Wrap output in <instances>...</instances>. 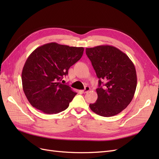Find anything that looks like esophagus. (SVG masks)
Here are the masks:
<instances>
[{
  "instance_id": "obj_1",
  "label": "esophagus",
  "mask_w": 159,
  "mask_h": 159,
  "mask_svg": "<svg viewBox=\"0 0 159 159\" xmlns=\"http://www.w3.org/2000/svg\"><path fill=\"white\" fill-rule=\"evenodd\" d=\"M89 90H90V88L89 87V86H86V87L85 88V89L82 91V92L84 93H88Z\"/></svg>"
}]
</instances>
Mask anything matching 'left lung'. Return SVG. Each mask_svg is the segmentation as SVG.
<instances>
[{"label":"left lung","instance_id":"8db88e82","mask_svg":"<svg viewBox=\"0 0 159 159\" xmlns=\"http://www.w3.org/2000/svg\"><path fill=\"white\" fill-rule=\"evenodd\" d=\"M85 53L99 79L96 89L98 99L89 104L90 109L103 117L121 113L131 103L137 88L136 70L132 61L124 52L109 45L86 48Z\"/></svg>","mask_w":159,"mask_h":159}]
</instances>
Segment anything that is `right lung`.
<instances>
[{
	"label": "right lung",
	"instance_id": "1",
	"mask_svg": "<svg viewBox=\"0 0 159 159\" xmlns=\"http://www.w3.org/2000/svg\"><path fill=\"white\" fill-rule=\"evenodd\" d=\"M83 47L51 42L37 48L27 58L22 72V88L32 107L46 114L68 107L77 93L60 81L80 60Z\"/></svg>",
	"mask_w": 159,
	"mask_h": 159
}]
</instances>
